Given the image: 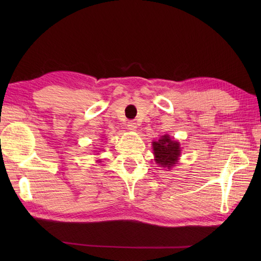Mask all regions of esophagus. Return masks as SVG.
Here are the masks:
<instances>
[{"instance_id": "1", "label": "esophagus", "mask_w": 261, "mask_h": 261, "mask_svg": "<svg viewBox=\"0 0 261 261\" xmlns=\"http://www.w3.org/2000/svg\"><path fill=\"white\" fill-rule=\"evenodd\" d=\"M127 127H128V129H130V130H136V128H137V123H136L135 121H128Z\"/></svg>"}]
</instances>
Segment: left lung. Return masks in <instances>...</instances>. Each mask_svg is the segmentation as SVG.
Listing matches in <instances>:
<instances>
[{"mask_svg": "<svg viewBox=\"0 0 261 261\" xmlns=\"http://www.w3.org/2000/svg\"><path fill=\"white\" fill-rule=\"evenodd\" d=\"M153 153L155 161L162 167L170 169L177 162V158L180 153L179 144L172 140L168 135L162 136L158 141H153Z\"/></svg>", "mask_w": 261, "mask_h": 261, "instance_id": "8db88e82", "label": "left lung"}]
</instances>
